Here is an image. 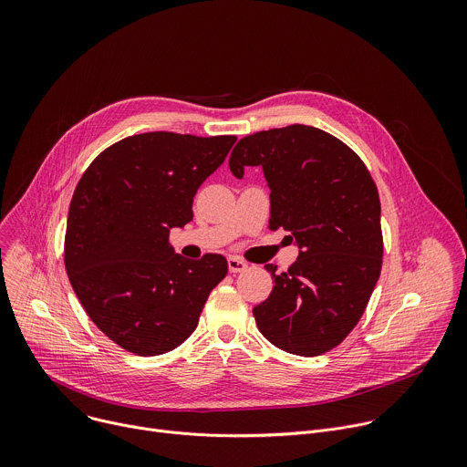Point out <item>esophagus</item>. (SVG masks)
<instances>
[{
  "instance_id": "34e87169",
  "label": "esophagus",
  "mask_w": 467,
  "mask_h": 467,
  "mask_svg": "<svg viewBox=\"0 0 467 467\" xmlns=\"http://www.w3.org/2000/svg\"><path fill=\"white\" fill-rule=\"evenodd\" d=\"M227 265H229V272L231 274H242V272L247 270V262H244V260H240L236 256H229Z\"/></svg>"
}]
</instances>
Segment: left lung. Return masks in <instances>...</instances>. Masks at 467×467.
I'll return each instance as SVG.
<instances>
[{
    "label": "left lung",
    "mask_w": 467,
    "mask_h": 467,
    "mask_svg": "<svg viewBox=\"0 0 467 467\" xmlns=\"http://www.w3.org/2000/svg\"><path fill=\"white\" fill-rule=\"evenodd\" d=\"M262 166L270 184V229L288 231L299 247L288 272L253 308L265 340L286 353L317 357L346 340L360 321L382 268L380 199L360 157L310 125L260 130L229 159L234 177Z\"/></svg>",
    "instance_id": "left-lung-1"
}]
</instances>
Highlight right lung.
<instances>
[{"label": "right lung", "instance_id": "add662e5", "mask_svg": "<svg viewBox=\"0 0 467 467\" xmlns=\"http://www.w3.org/2000/svg\"><path fill=\"white\" fill-rule=\"evenodd\" d=\"M236 137L155 130L101 151L79 179L64 236V265L88 317L139 357L179 348L197 327L227 260H188L168 242L192 222L197 188Z\"/></svg>", "mask_w": 467, "mask_h": 467}]
</instances>
